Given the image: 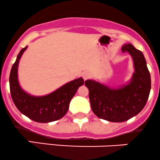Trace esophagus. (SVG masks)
<instances>
[{
    "mask_svg": "<svg viewBox=\"0 0 160 160\" xmlns=\"http://www.w3.org/2000/svg\"><path fill=\"white\" fill-rule=\"evenodd\" d=\"M90 77H91V74H90L89 72H83V73H82V77H83V79L84 80L89 79Z\"/></svg>",
    "mask_w": 160,
    "mask_h": 160,
    "instance_id": "1",
    "label": "esophagus"
}]
</instances>
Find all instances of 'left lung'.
<instances>
[{"mask_svg": "<svg viewBox=\"0 0 160 160\" xmlns=\"http://www.w3.org/2000/svg\"><path fill=\"white\" fill-rule=\"evenodd\" d=\"M123 52H129L134 60L135 72L131 83L119 89H110L94 80H86L93 112L110 122L127 121L144 108L151 90V77L141 51L125 44Z\"/></svg>", "mask_w": 160, "mask_h": 160, "instance_id": "8db88e82", "label": "left lung"}]
</instances>
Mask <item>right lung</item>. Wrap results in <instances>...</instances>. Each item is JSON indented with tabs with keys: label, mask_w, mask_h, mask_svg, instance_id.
Returning <instances> with one entry per match:
<instances>
[{
	"label": "right lung",
	"mask_w": 160,
	"mask_h": 160,
	"mask_svg": "<svg viewBox=\"0 0 160 160\" xmlns=\"http://www.w3.org/2000/svg\"><path fill=\"white\" fill-rule=\"evenodd\" d=\"M26 47L22 49L11 69L9 83L14 104L23 115L38 123H49L62 118L69 109V102L77 89L83 84V78H79L63 85L52 94L43 97H33L26 94L18 82V61Z\"/></svg>",
	"instance_id": "add662e5"
}]
</instances>
